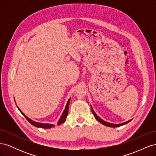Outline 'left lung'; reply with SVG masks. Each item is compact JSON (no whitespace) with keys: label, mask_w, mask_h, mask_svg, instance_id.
<instances>
[{"label":"left lung","mask_w":156,"mask_h":156,"mask_svg":"<svg viewBox=\"0 0 156 156\" xmlns=\"http://www.w3.org/2000/svg\"><path fill=\"white\" fill-rule=\"evenodd\" d=\"M91 108H92V114L94 115V117L96 118V119L98 121V122H100V123H101L103 125H104V126H107V127H120V126H123V125H124V124H127V123H129V122H130V121H131L132 120V119L131 120H128L127 122H124V123H122V124H112V123H109V122H105V121H104L103 120H102L101 119H100V117H99L96 113H95V112L94 111V110L92 109V107H91Z\"/></svg>","instance_id":"obj_1"}]
</instances>
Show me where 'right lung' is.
<instances>
[{
	"label": "right lung",
	"mask_w": 156,
	"mask_h": 156,
	"mask_svg": "<svg viewBox=\"0 0 156 156\" xmlns=\"http://www.w3.org/2000/svg\"><path fill=\"white\" fill-rule=\"evenodd\" d=\"M69 102H70V99H69V100L68 101V103L66 104V108L65 109L62 113V116H61L60 120H58V123H57V125L59 126L60 124H62L63 122H64L66 121V117L68 116V107H69ZM19 108V107H17ZM19 110L20 111V112L22 113V115L24 116L26 119L29 121V123H30L32 125H33L35 127H40V128H45V129H49V128H51V127H55V125L53 124H44V123H40V122H34V121H32V120H30V119H29L27 116L25 115L24 113H23L20 108H19Z\"/></svg>",
	"instance_id": "add662e5"
}]
</instances>
